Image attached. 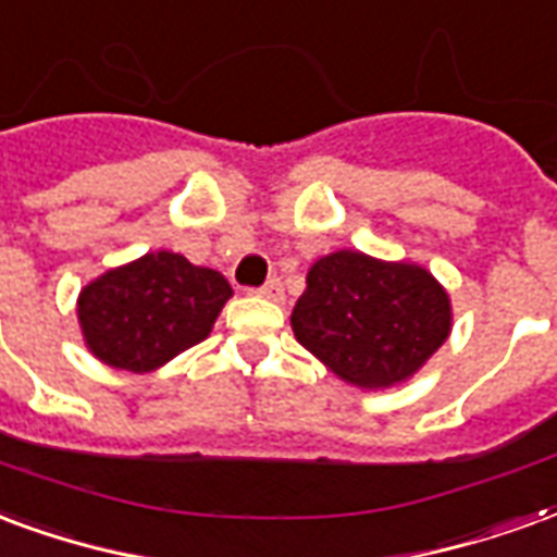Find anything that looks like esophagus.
Returning <instances> with one entry per match:
<instances>
[{
	"label": "esophagus",
	"instance_id": "esophagus-1",
	"mask_svg": "<svg viewBox=\"0 0 557 557\" xmlns=\"http://www.w3.org/2000/svg\"><path fill=\"white\" fill-rule=\"evenodd\" d=\"M255 294L263 296V299H270V302H284V290L278 278H270V282L263 284V287H258Z\"/></svg>",
	"mask_w": 557,
	"mask_h": 557
}]
</instances>
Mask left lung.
<instances>
[{
  "instance_id": "obj_1",
  "label": "left lung",
  "mask_w": 557,
  "mask_h": 557,
  "mask_svg": "<svg viewBox=\"0 0 557 557\" xmlns=\"http://www.w3.org/2000/svg\"><path fill=\"white\" fill-rule=\"evenodd\" d=\"M290 326L338 380L376 392L407 383L428 364L448 341L454 308L421 263L338 249L311 263Z\"/></svg>"
}]
</instances>
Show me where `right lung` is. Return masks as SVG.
<instances>
[{"instance_id":"1","label":"right lung","mask_w":557,"mask_h":557,"mask_svg":"<svg viewBox=\"0 0 557 557\" xmlns=\"http://www.w3.org/2000/svg\"><path fill=\"white\" fill-rule=\"evenodd\" d=\"M231 296L222 273L160 249L85 284L76 320L95 359L115 371L150 373L205 341Z\"/></svg>"}]
</instances>
